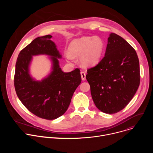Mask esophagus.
Listing matches in <instances>:
<instances>
[{
	"mask_svg": "<svg viewBox=\"0 0 153 153\" xmlns=\"http://www.w3.org/2000/svg\"><path fill=\"white\" fill-rule=\"evenodd\" d=\"M80 74H81V77H82V79L83 80H86V74L85 72L83 71H82L80 73Z\"/></svg>",
	"mask_w": 153,
	"mask_h": 153,
	"instance_id": "obj_1",
	"label": "esophagus"
}]
</instances>
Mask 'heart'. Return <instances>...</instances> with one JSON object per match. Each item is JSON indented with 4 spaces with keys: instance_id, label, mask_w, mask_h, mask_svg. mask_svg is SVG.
<instances>
[{
    "instance_id": "1",
    "label": "heart",
    "mask_w": 153,
    "mask_h": 153,
    "mask_svg": "<svg viewBox=\"0 0 153 153\" xmlns=\"http://www.w3.org/2000/svg\"><path fill=\"white\" fill-rule=\"evenodd\" d=\"M105 45L103 40L98 37H82L73 40L69 45L70 53L65 57L71 62L74 57L80 56V62L83 67H91L97 64L102 55Z\"/></svg>"
}]
</instances>
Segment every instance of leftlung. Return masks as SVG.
Listing matches in <instances>:
<instances>
[{"label": "left lung", "instance_id": "8db88e82", "mask_svg": "<svg viewBox=\"0 0 153 153\" xmlns=\"http://www.w3.org/2000/svg\"><path fill=\"white\" fill-rule=\"evenodd\" d=\"M86 78L96 107L114 114L129 103L140 85V67L135 50L120 36L111 33L105 56L87 70Z\"/></svg>", "mask_w": 153, "mask_h": 153}]
</instances>
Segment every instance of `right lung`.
I'll return each instance as SVG.
<instances>
[{
    "label": "right lung",
    "mask_w": 153,
    "mask_h": 153,
    "mask_svg": "<svg viewBox=\"0 0 153 153\" xmlns=\"http://www.w3.org/2000/svg\"><path fill=\"white\" fill-rule=\"evenodd\" d=\"M51 37V35L37 37L21 50L14 78L15 90L21 102L33 114L47 120L57 119L66 112L82 81L80 69L70 73L62 71L57 59L61 55ZM38 54L52 56L53 62L52 73L41 82L33 81L28 73L32 56Z\"/></svg>",
    "instance_id": "add662e5"
}]
</instances>
